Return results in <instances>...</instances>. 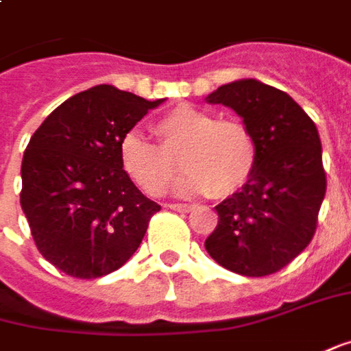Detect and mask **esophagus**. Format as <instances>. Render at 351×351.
I'll return each instance as SVG.
<instances>
[{
    "label": "esophagus",
    "instance_id": "1",
    "mask_svg": "<svg viewBox=\"0 0 351 351\" xmlns=\"http://www.w3.org/2000/svg\"><path fill=\"white\" fill-rule=\"evenodd\" d=\"M169 208H171V210H175V212H180V213H188L194 210V206H190V204H171Z\"/></svg>",
    "mask_w": 351,
    "mask_h": 351
}]
</instances>
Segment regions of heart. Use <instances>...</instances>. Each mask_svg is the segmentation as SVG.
<instances>
[{"mask_svg":"<svg viewBox=\"0 0 351 351\" xmlns=\"http://www.w3.org/2000/svg\"><path fill=\"white\" fill-rule=\"evenodd\" d=\"M161 145L138 132L120 141V165L136 186L161 196L178 173L182 194H212L229 198L247 186L258 167V143L250 128L239 120H217L192 104H178L155 122Z\"/></svg>","mask_w":351,"mask_h":351,"instance_id":"b5f03b06","label":"heart"}]
</instances>
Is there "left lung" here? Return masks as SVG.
<instances>
[{
    "mask_svg": "<svg viewBox=\"0 0 351 351\" xmlns=\"http://www.w3.org/2000/svg\"><path fill=\"white\" fill-rule=\"evenodd\" d=\"M206 103L233 108L258 143L256 173L215 206L219 221L206 250L241 276L278 272L305 250L317 229L326 192L317 126L287 93L258 79L221 85Z\"/></svg>",
    "mask_w": 351,
    "mask_h": 351,
    "instance_id": "8db88e82",
    "label": "left lung"
}]
</instances>
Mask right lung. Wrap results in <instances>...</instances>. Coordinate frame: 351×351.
I'll return each mask as SVG.
<instances>
[{
  "label": "right lung",
  "instance_id": "right-lung-1",
  "mask_svg": "<svg viewBox=\"0 0 351 351\" xmlns=\"http://www.w3.org/2000/svg\"><path fill=\"white\" fill-rule=\"evenodd\" d=\"M165 99L97 85L60 104L32 134L21 165V208L36 248L67 276L93 280L124 266L153 213L120 165V141Z\"/></svg>",
  "mask_w": 351,
  "mask_h": 351
}]
</instances>
